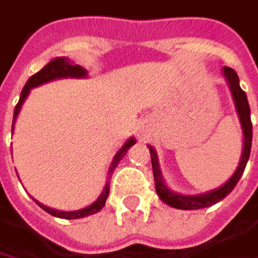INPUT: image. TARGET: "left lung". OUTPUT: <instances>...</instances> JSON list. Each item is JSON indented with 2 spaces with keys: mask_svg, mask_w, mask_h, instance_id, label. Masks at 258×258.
<instances>
[{
  "mask_svg": "<svg viewBox=\"0 0 258 258\" xmlns=\"http://www.w3.org/2000/svg\"><path fill=\"white\" fill-rule=\"evenodd\" d=\"M224 75L227 77V81L230 84L234 102H236V108L242 122V128H243V136H245V144H243V153H242V160L240 165L237 168V171L234 172V175L219 189L212 190L209 194L204 195H195V197H186V195H178L171 192L163 180H162V174L159 169V160H157V154L154 151L153 147L150 148L151 153V163H153V172H154V183H156V192L160 197V200L163 203H166L171 207L175 209H181V210H198V209H204V207H210L216 203H219L221 200H224L239 183L245 166L248 163L249 159V153H251V142H252V123H251V110H249V104H248V98L246 93L240 89L239 86V77L236 74L234 69L224 66Z\"/></svg>",
  "mask_w": 258,
  "mask_h": 258,
  "instance_id": "left-lung-1",
  "label": "left lung"
}]
</instances>
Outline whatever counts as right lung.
<instances>
[{
  "instance_id": "add662e5",
  "label": "right lung",
  "mask_w": 258,
  "mask_h": 258,
  "mask_svg": "<svg viewBox=\"0 0 258 258\" xmlns=\"http://www.w3.org/2000/svg\"><path fill=\"white\" fill-rule=\"evenodd\" d=\"M84 75H86V71H84L81 66L72 64V63H71L68 58H64V57L51 60V61H49L46 66H43L39 72H36L34 75H31V77L28 78V81L25 83V86H24V89H22V92H21V98H19V101H18V104H16V107H15L12 132H13L15 119H16V116H18V113H19V110H21V105L24 104L27 95L30 93V89H33V87H36V86H39V84H43V83H46V81L55 80V78H61V77H84ZM135 144H136V141H135V139H130V141H128V142L119 150V153L116 154V157H114V160H113V163H111L110 174L114 171V168L117 166L119 160L126 154V151L130 150V147H133ZM110 177H111V175H110ZM108 192H110V183L107 181V184H105L102 194L99 195V198H98L92 206H89V207H86V209H83V210H77V212H57V210H54V209H49V207L42 206L40 203H37V204H39L46 213H49V215H52V216H55V218H61V219H78V218H84V216H89V215H93V213L99 212V210L104 207V204H105V200H107V197H108Z\"/></svg>"
}]
</instances>
